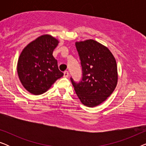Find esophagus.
I'll list each match as a JSON object with an SVG mask.
<instances>
[{"label": "esophagus", "instance_id": "34e87169", "mask_svg": "<svg viewBox=\"0 0 146 146\" xmlns=\"http://www.w3.org/2000/svg\"><path fill=\"white\" fill-rule=\"evenodd\" d=\"M68 76H69V72L68 71H65L64 72V77L68 78Z\"/></svg>", "mask_w": 146, "mask_h": 146}]
</instances>
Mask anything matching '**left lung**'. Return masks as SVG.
<instances>
[{"label":"left lung","instance_id":"1","mask_svg":"<svg viewBox=\"0 0 146 146\" xmlns=\"http://www.w3.org/2000/svg\"><path fill=\"white\" fill-rule=\"evenodd\" d=\"M75 44L82 78L77 83L70 78L72 84L81 102L88 107H95L104 102L116 87V61L107 47L94 40L76 42Z\"/></svg>","mask_w":146,"mask_h":146}]
</instances>
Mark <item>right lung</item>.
I'll list each match as a JSON object with an SVG mask.
<instances>
[{
  "instance_id": "obj_1",
  "label": "right lung",
  "mask_w": 146,
  "mask_h": 146,
  "mask_svg": "<svg viewBox=\"0 0 146 146\" xmlns=\"http://www.w3.org/2000/svg\"><path fill=\"white\" fill-rule=\"evenodd\" d=\"M58 40L45 35L29 43L20 55L17 64L19 79L30 93H44L64 74L59 70L53 50Z\"/></svg>"
}]
</instances>
